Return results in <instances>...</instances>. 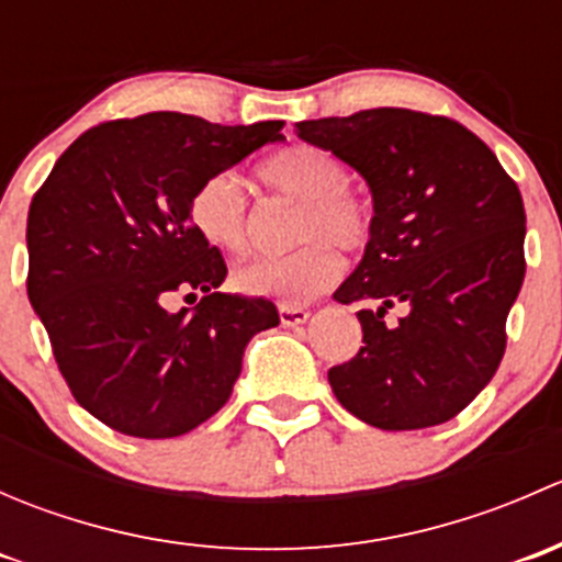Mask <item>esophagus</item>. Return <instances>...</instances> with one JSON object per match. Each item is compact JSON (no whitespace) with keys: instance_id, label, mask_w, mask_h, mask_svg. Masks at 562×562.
<instances>
[{"instance_id":"34e87169","label":"esophagus","mask_w":562,"mask_h":562,"mask_svg":"<svg viewBox=\"0 0 562 562\" xmlns=\"http://www.w3.org/2000/svg\"><path fill=\"white\" fill-rule=\"evenodd\" d=\"M310 321V310L304 307H288V304H280V323L285 328L302 326V323Z\"/></svg>"}]
</instances>
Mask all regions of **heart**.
I'll return each instance as SVG.
<instances>
[{
  "label": "heart",
  "mask_w": 562,
  "mask_h": 562,
  "mask_svg": "<svg viewBox=\"0 0 562 562\" xmlns=\"http://www.w3.org/2000/svg\"><path fill=\"white\" fill-rule=\"evenodd\" d=\"M266 187L302 203L285 255H260L236 266L234 285L249 296L299 307L337 282L339 252H361L372 236V209L348 187V166L328 149L291 144L258 166ZM190 223L203 241L241 252L249 241V201L234 173H214L190 198Z\"/></svg>",
  "instance_id": "heart-1"
}]
</instances>
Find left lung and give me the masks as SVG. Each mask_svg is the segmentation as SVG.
I'll return each mask as SVG.
<instances>
[{
    "mask_svg": "<svg viewBox=\"0 0 562 562\" xmlns=\"http://www.w3.org/2000/svg\"><path fill=\"white\" fill-rule=\"evenodd\" d=\"M299 138L367 179L372 236L339 304L359 310L361 348L328 370L345 411L378 429L454 418L506 353L525 280V206L495 151L449 116L372 108L299 122ZM394 303L408 313L385 323Z\"/></svg>",
    "mask_w": 562,
    "mask_h": 562,
    "instance_id": "8db88e82",
    "label": "left lung"
}]
</instances>
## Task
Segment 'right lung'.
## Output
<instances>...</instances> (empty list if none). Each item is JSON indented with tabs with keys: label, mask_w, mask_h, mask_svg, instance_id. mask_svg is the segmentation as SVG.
I'll use <instances>...</instances> for the list:
<instances>
[{
	"label": "right lung",
	"mask_w": 562,
	"mask_h": 562,
	"mask_svg": "<svg viewBox=\"0 0 562 562\" xmlns=\"http://www.w3.org/2000/svg\"><path fill=\"white\" fill-rule=\"evenodd\" d=\"M282 122L223 127L157 111L78 135L35 192L26 293L83 411L133 438H179L228 402L266 299L220 293L228 266L190 223L203 179L282 140ZM204 293L168 314L171 292Z\"/></svg>",
	"instance_id": "right-lung-1"
}]
</instances>
